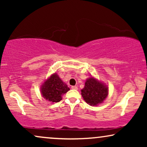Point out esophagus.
<instances>
[{"label": "esophagus", "instance_id": "esophagus-1", "mask_svg": "<svg viewBox=\"0 0 147 147\" xmlns=\"http://www.w3.org/2000/svg\"><path fill=\"white\" fill-rule=\"evenodd\" d=\"M71 89H74V90H78V87H77V86H71Z\"/></svg>", "mask_w": 147, "mask_h": 147}]
</instances>
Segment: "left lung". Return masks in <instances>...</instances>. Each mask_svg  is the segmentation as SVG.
I'll return each instance as SVG.
<instances>
[{
  "mask_svg": "<svg viewBox=\"0 0 147 147\" xmlns=\"http://www.w3.org/2000/svg\"><path fill=\"white\" fill-rule=\"evenodd\" d=\"M108 94V88L106 85L94 78L86 80L85 86L82 90V96L84 100L91 106L101 104Z\"/></svg>",
  "mask_w": 147,
  "mask_h": 147,
  "instance_id": "obj_1",
  "label": "left lung"
}]
</instances>
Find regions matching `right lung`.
Masks as SVG:
<instances>
[{
  "label": "right lung",
  "mask_w": 147,
  "mask_h": 147,
  "mask_svg": "<svg viewBox=\"0 0 147 147\" xmlns=\"http://www.w3.org/2000/svg\"><path fill=\"white\" fill-rule=\"evenodd\" d=\"M41 90L43 97L48 101L58 102L61 100V96L69 90V88L61 81L57 74H54L44 82Z\"/></svg>",
  "instance_id": "right-lung-1"
}]
</instances>
